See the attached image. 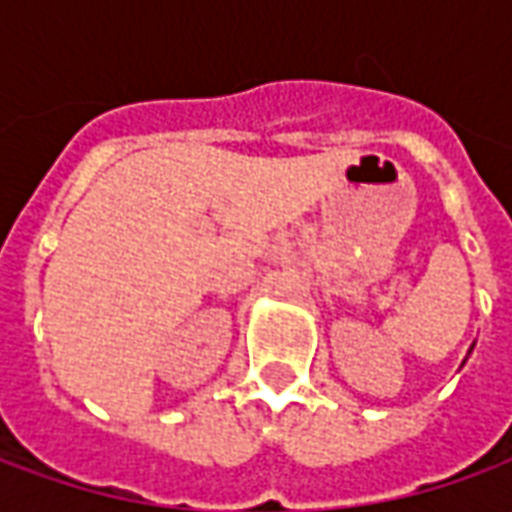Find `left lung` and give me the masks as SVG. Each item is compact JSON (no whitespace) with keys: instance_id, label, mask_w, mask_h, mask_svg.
<instances>
[{"instance_id":"left-lung-1","label":"left lung","mask_w":512,"mask_h":512,"mask_svg":"<svg viewBox=\"0 0 512 512\" xmlns=\"http://www.w3.org/2000/svg\"><path fill=\"white\" fill-rule=\"evenodd\" d=\"M472 348H474V345H472ZM472 348H469V354H472Z\"/></svg>"}]
</instances>
